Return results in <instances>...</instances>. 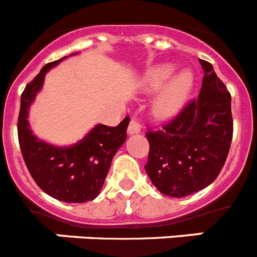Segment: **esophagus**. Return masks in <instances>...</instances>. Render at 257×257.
Here are the masks:
<instances>
[{
    "label": "esophagus",
    "instance_id": "1",
    "mask_svg": "<svg viewBox=\"0 0 257 257\" xmlns=\"http://www.w3.org/2000/svg\"><path fill=\"white\" fill-rule=\"evenodd\" d=\"M142 131V126H140L139 121L136 118H131L130 124H128V134H139Z\"/></svg>",
    "mask_w": 257,
    "mask_h": 257
}]
</instances>
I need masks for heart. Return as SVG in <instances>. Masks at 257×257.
<instances>
[{
	"label": "heart",
	"instance_id": "obj_1",
	"mask_svg": "<svg viewBox=\"0 0 257 257\" xmlns=\"http://www.w3.org/2000/svg\"><path fill=\"white\" fill-rule=\"evenodd\" d=\"M175 68L170 64L154 67L147 76V86L149 90H160L167 79L171 78ZM193 85V76L190 72L184 70L167 83L156 101V110L158 114L170 117L180 110L187 101L188 95Z\"/></svg>",
	"mask_w": 257,
	"mask_h": 257
}]
</instances>
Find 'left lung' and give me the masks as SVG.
<instances>
[{
	"label": "left lung",
	"instance_id": "left-lung-1",
	"mask_svg": "<svg viewBox=\"0 0 257 257\" xmlns=\"http://www.w3.org/2000/svg\"><path fill=\"white\" fill-rule=\"evenodd\" d=\"M203 81L192 99L149 142L145 171L154 187L170 197H185L208 187L221 171L233 138L231 96L211 63L199 59Z\"/></svg>",
	"mask_w": 257,
	"mask_h": 257
}]
</instances>
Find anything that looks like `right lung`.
Masks as SVG:
<instances>
[{"label":"right lung","mask_w":257,"mask_h":257,"mask_svg":"<svg viewBox=\"0 0 257 257\" xmlns=\"http://www.w3.org/2000/svg\"><path fill=\"white\" fill-rule=\"evenodd\" d=\"M59 60L47 63L26 86L18 117V139L29 174L52 198L83 203L96 198L103 187L115 152L126 142L130 117L118 126L97 124L82 142L69 148H56L36 138L28 126V109L44 83L45 74Z\"/></svg>","instance_id":"right-lung-1"}]
</instances>
